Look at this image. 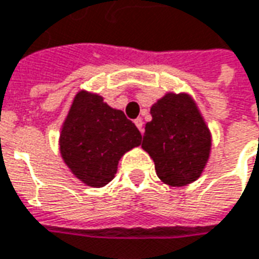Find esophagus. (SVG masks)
Segmentation results:
<instances>
[{"mask_svg":"<svg viewBox=\"0 0 259 259\" xmlns=\"http://www.w3.org/2000/svg\"><path fill=\"white\" fill-rule=\"evenodd\" d=\"M135 124L137 126V129L140 130L142 133L144 132V129H143V119H142V117H137V119L135 120Z\"/></svg>","mask_w":259,"mask_h":259,"instance_id":"34e87169","label":"esophagus"}]
</instances>
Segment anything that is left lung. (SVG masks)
Returning a JSON list of instances; mask_svg holds the SVG:
<instances>
[{
	"label": "left lung",
	"instance_id": "obj_1",
	"mask_svg": "<svg viewBox=\"0 0 259 259\" xmlns=\"http://www.w3.org/2000/svg\"><path fill=\"white\" fill-rule=\"evenodd\" d=\"M142 147L153 158L164 184L184 186L196 181L209 160L211 136L188 94L168 92L150 109Z\"/></svg>",
	"mask_w": 259,
	"mask_h": 259
}]
</instances>
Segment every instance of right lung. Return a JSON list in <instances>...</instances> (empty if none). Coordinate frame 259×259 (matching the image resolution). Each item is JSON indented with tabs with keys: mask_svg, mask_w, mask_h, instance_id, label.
Masks as SVG:
<instances>
[{
	"mask_svg": "<svg viewBox=\"0 0 259 259\" xmlns=\"http://www.w3.org/2000/svg\"><path fill=\"white\" fill-rule=\"evenodd\" d=\"M140 143V132L123 112L79 91L61 127L60 153L81 182L101 188L115 178L122 155Z\"/></svg>",
	"mask_w": 259,
	"mask_h": 259,
	"instance_id": "add662e5",
	"label": "right lung"
}]
</instances>
